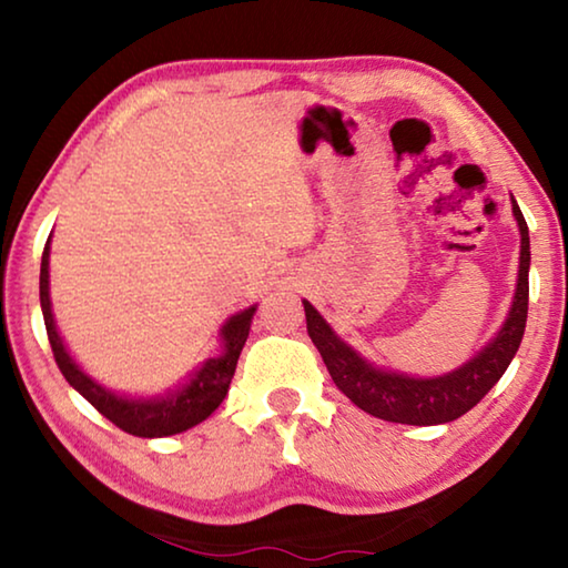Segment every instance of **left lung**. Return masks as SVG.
<instances>
[{
    "label": "left lung",
    "mask_w": 568,
    "mask_h": 568,
    "mask_svg": "<svg viewBox=\"0 0 568 568\" xmlns=\"http://www.w3.org/2000/svg\"><path fill=\"white\" fill-rule=\"evenodd\" d=\"M511 213L521 235V255H518V275L511 307L491 341L476 351L458 368L440 376H410L376 365L355 351L348 341L335 333L311 301H303L307 335L328 368L331 378L345 396L371 416L408 423V426H436V423L456 420L468 413L504 376L521 345L526 313H528V267H531V245L528 227L511 195Z\"/></svg>",
    "instance_id": "left-lung-1"
}]
</instances>
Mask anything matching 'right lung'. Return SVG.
Returning a JSON list of instances; mask_svg holds the SVG:
<instances>
[{
  "instance_id": "obj_1",
  "label": "right lung",
  "mask_w": 568,
  "mask_h": 568,
  "mask_svg": "<svg viewBox=\"0 0 568 568\" xmlns=\"http://www.w3.org/2000/svg\"><path fill=\"white\" fill-rule=\"evenodd\" d=\"M50 245L52 235L47 240L42 253L40 303L54 361L60 365L67 383H70L80 396L88 398L104 418H110L114 426H120L122 430H128V434L140 438H162L182 434V430L203 423L210 413H215L220 403L225 400L230 381L235 376V365L240 358V351H243V345L247 341L250 323H253L257 303L230 315L217 333L220 353L210 355V358L200 363L195 371L187 373V376L175 383V386L152 393V396L118 393L102 386L98 378H92L90 373L74 361V355L67 348V343L60 335V328H57L50 297Z\"/></svg>"
}]
</instances>
